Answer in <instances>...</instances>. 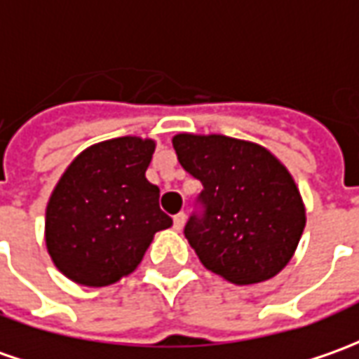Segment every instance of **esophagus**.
Wrapping results in <instances>:
<instances>
[{
    "label": "esophagus",
    "mask_w": 359,
    "mask_h": 359,
    "mask_svg": "<svg viewBox=\"0 0 359 359\" xmlns=\"http://www.w3.org/2000/svg\"><path fill=\"white\" fill-rule=\"evenodd\" d=\"M184 222H187V216H184V212H180V214H177L175 218H172V228L177 231L182 230V226H184Z\"/></svg>",
    "instance_id": "esophagus-1"
}]
</instances>
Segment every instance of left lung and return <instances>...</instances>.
Wrapping results in <instances>:
<instances>
[{"label": "left lung", "mask_w": 359, "mask_h": 359, "mask_svg": "<svg viewBox=\"0 0 359 359\" xmlns=\"http://www.w3.org/2000/svg\"><path fill=\"white\" fill-rule=\"evenodd\" d=\"M172 147L204 187V216H192L184 228L200 263L236 285L263 283L285 269L306 210L281 161L259 143L222 133H177Z\"/></svg>", "instance_id": "left-lung-1"}]
</instances>
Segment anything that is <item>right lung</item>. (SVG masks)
<instances>
[{"label": "right lung", "mask_w": 359, "mask_h": 359, "mask_svg": "<svg viewBox=\"0 0 359 359\" xmlns=\"http://www.w3.org/2000/svg\"><path fill=\"white\" fill-rule=\"evenodd\" d=\"M157 141L114 137L86 147L62 172L45 212V243L58 271L108 287L137 269L155 233L172 226L145 177Z\"/></svg>", "instance_id": "1"}]
</instances>
